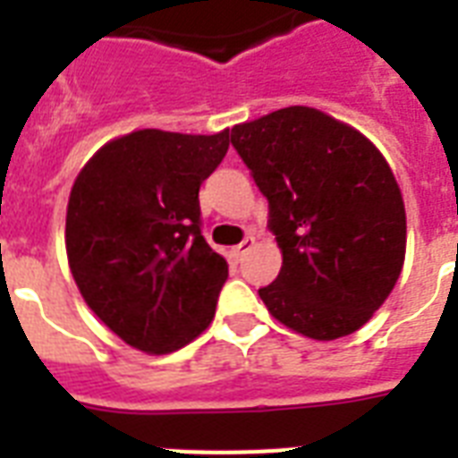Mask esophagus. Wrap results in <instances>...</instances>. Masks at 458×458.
Wrapping results in <instances>:
<instances>
[{
  "label": "esophagus",
  "instance_id": "34e87169",
  "mask_svg": "<svg viewBox=\"0 0 458 458\" xmlns=\"http://www.w3.org/2000/svg\"><path fill=\"white\" fill-rule=\"evenodd\" d=\"M251 247H254V237H244L242 242L235 244V247L230 250V257L235 259V261H240V259H242L244 254H247V251L251 250Z\"/></svg>",
  "mask_w": 458,
  "mask_h": 458
}]
</instances>
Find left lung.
<instances>
[{"instance_id": "8db88e82", "label": "left lung", "mask_w": 458, "mask_h": 458, "mask_svg": "<svg viewBox=\"0 0 458 458\" xmlns=\"http://www.w3.org/2000/svg\"><path fill=\"white\" fill-rule=\"evenodd\" d=\"M230 142L268 199L283 268L259 290L268 311L313 340L354 333L397 283L404 199L385 157L309 106L235 125Z\"/></svg>"}]
</instances>
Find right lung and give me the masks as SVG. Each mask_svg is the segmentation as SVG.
Returning a JSON list of instances; mask_svg holds the SVG:
<instances>
[{
	"label": "right lung",
	"mask_w": 458,
	"mask_h": 458,
	"mask_svg": "<svg viewBox=\"0 0 458 458\" xmlns=\"http://www.w3.org/2000/svg\"><path fill=\"white\" fill-rule=\"evenodd\" d=\"M228 131H138L104 145L71 190L66 254L82 300L147 354L185 347L214 320L228 264L201 235V182Z\"/></svg>",
	"instance_id": "obj_1"
}]
</instances>
